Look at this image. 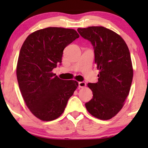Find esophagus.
<instances>
[{
  "label": "esophagus",
  "instance_id": "esophagus-1",
  "mask_svg": "<svg viewBox=\"0 0 148 148\" xmlns=\"http://www.w3.org/2000/svg\"><path fill=\"white\" fill-rule=\"evenodd\" d=\"M78 86L79 88H84V87H86V84L84 82H80L78 83Z\"/></svg>",
  "mask_w": 148,
  "mask_h": 148
}]
</instances>
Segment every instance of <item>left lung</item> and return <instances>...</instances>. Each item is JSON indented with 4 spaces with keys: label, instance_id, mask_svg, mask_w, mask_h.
<instances>
[{
    "label": "left lung",
    "instance_id": "left-lung-1",
    "mask_svg": "<svg viewBox=\"0 0 148 148\" xmlns=\"http://www.w3.org/2000/svg\"><path fill=\"white\" fill-rule=\"evenodd\" d=\"M77 32L92 44L100 71L98 82L88 84L93 98L85 105L92 116L108 120L121 110L130 91L133 70L128 46L119 34L102 26L78 28Z\"/></svg>",
    "mask_w": 148,
    "mask_h": 148
}]
</instances>
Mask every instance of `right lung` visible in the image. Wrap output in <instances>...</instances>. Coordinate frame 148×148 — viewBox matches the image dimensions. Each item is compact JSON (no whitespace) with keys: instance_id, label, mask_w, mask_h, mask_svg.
I'll use <instances>...</instances> for the list:
<instances>
[{"instance_id":"obj_1","label":"right lung","mask_w":148,"mask_h":148,"mask_svg":"<svg viewBox=\"0 0 148 148\" xmlns=\"http://www.w3.org/2000/svg\"><path fill=\"white\" fill-rule=\"evenodd\" d=\"M79 37L73 29L50 27L33 32L21 46L18 84L28 108L40 120L58 118L77 88L76 81L60 79L52 71L62 62L64 48Z\"/></svg>"}]
</instances>
